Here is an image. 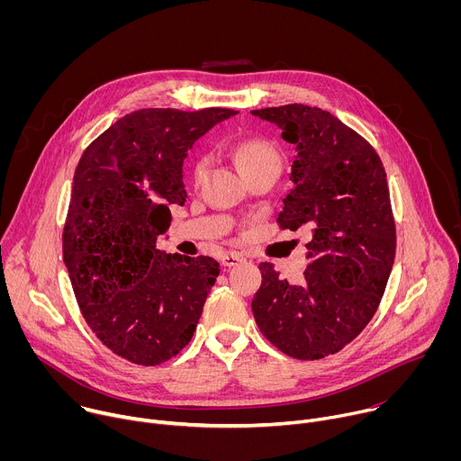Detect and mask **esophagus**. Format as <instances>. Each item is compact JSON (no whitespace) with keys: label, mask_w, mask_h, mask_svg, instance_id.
Here are the masks:
<instances>
[{"label":"esophagus","mask_w":461,"mask_h":461,"mask_svg":"<svg viewBox=\"0 0 461 461\" xmlns=\"http://www.w3.org/2000/svg\"><path fill=\"white\" fill-rule=\"evenodd\" d=\"M221 262H222V267L231 268V267L240 265V262H242V257H240L239 253H226V255L221 258Z\"/></svg>","instance_id":"34e87169"}]
</instances>
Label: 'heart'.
<instances>
[{"instance_id":"1","label":"heart","mask_w":461,"mask_h":461,"mask_svg":"<svg viewBox=\"0 0 461 461\" xmlns=\"http://www.w3.org/2000/svg\"><path fill=\"white\" fill-rule=\"evenodd\" d=\"M233 157H235V160L240 166L244 175L253 171V169H258V167H267V166L279 167L281 166V157H279L277 148L270 140L258 139V137L240 140L233 148ZM204 171H206V160L196 158L191 166L193 180L199 182L203 178Z\"/></svg>"}]
</instances>
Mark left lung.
Returning <instances> with one entry per match:
<instances>
[{"label": "left lung", "mask_w": 461, "mask_h": 461, "mask_svg": "<svg viewBox=\"0 0 461 461\" xmlns=\"http://www.w3.org/2000/svg\"><path fill=\"white\" fill-rule=\"evenodd\" d=\"M251 114L277 123L283 139L297 146L295 187L277 222L312 231L301 283L281 279L272 262H260L253 317L283 354L321 359L363 332L384 294L396 257L386 173L375 149L332 113L288 104Z\"/></svg>", "instance_id": "obj_1"}]
</instances>
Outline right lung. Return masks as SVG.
<instances>
[{
    "instance_id": "1",
    "label": "right lung",
    "mask_w": 461,
    "mask_h": 461,
    "mask_svg": "<svg viewBox=\"0 0 461 461\" xmlns=\"http://www.w3.org/2000/svg\"><path fill=\"white\" fill-rule=\"evenodd\" d=\"M233 109H139L84 151L63 226V262L96 338L142 366L176 356L193 338L219 276L212 257L157 249L171 204L185 203L187 149Z\"/></svg>"
}]
</instances>
